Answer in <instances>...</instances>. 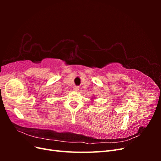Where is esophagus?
I'll return each mask as SVG.
<instances>
[{
  "label": "esophagus",
  "instance_id": "obj_1",
  "mask_svg": "<svg viewBox=\"0 0 161 161\" xmlns=\"http://www.w3.org/2000/svg\"><path fill=\"white\" fill-rule=\"evenodd\" d=\"M74 90L75 91H78L79 90V86H74Z\"/></svg>",
  "mask_w": 161,
  "mask_h": 161
}]
</instances>
